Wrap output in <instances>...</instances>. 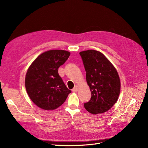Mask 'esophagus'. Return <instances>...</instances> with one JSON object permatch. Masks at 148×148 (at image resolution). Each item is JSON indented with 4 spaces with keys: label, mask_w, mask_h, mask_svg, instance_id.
I'll return each instance as SVG.
<instances>
[{
    "label": "esophagus",
    "mask_w": 148,
    "mask_h": 148,
    "mask_svg": "<svg viewBox=\"0 0 148 148\" xmlns=\"http://www.w3.org/2000/svg\"><path fill=\"white\" fill-rule=\"evenodd\" d=\"M78 87L77 86H75V87L73 88L72 91H73V92H76L78 91Z\"/></svg>",
    "instance_id": "1"
}]
</instances>
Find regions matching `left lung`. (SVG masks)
<instances>
[{
  "label": "left lung",
  "instance_id": "1",
  "mask_svg": "<svg viewBox=\"0 0 148 148\" xmlns=\"http://www.w3.org/2000/svg\"><path fill=\"white\" fill-rule=\"evenodd\" d=\"M86 71V78L91 92L84 108L92 114L109 110L117 102L120 91V80L117 70L104 54L95 50L79 52Z\"/></svg>",
  "mask_w": 148,
  "mask_h": 148
}]
</instances>
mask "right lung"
<instances>
[{"instance_id":"obj_1","label":"right lung","mask_w":148,"mask_h":148,"mask_svg":"<svg viewBox=\"0 0 148 148\" xmlns=\"http://www.w3.org/2000/svg\"><path fill=\"white\" fill-rule=\"evenodd\" d=\"M70 55L66 51H48L39 55L29 67L25 77L26 89L31 101L40 108L57 109L71 92L58 73V69Z\"/></svg>"}]
</instances>
